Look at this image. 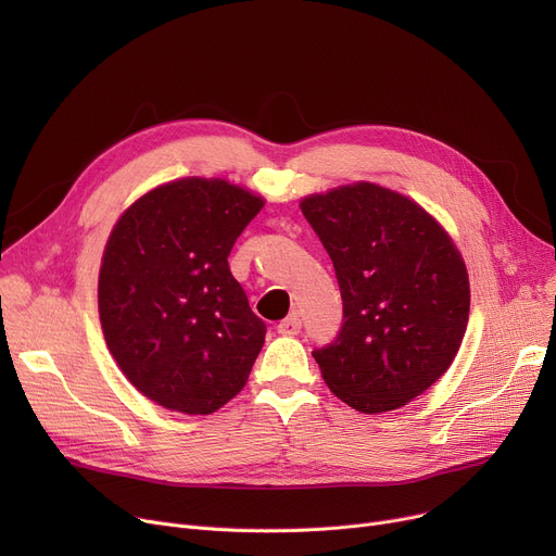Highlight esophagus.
<instances>
[{"label": "esophagus", "instance_id": "34e87169", "mask_svg": "<svg viewBox=\"0 0 556 556\" xmlns=\"http://www.w3.org/2000/svg\"><path fill=\"white\" fill-rule=\"evenodd\" d=\"M302 331V319L298 313L288 315L286 319H281V323L277 325V333L281 336H298Z\"/></svg>", "mask_w": 556, "mask_h": 556}]
</instances>
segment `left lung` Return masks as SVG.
I'll return each instance as SVG.
<instances>
[{"label": "left lung", "instance_id": "left-lung-1", "mask_svg": "<svg viewBox=\"0 0 556 556\" xmlns=\"http://www.w3.org/2000/svg\"><path fill=\"white\" fill-rule=\"evenodd\" d=\"M302 212L342 298V327L313 358L354 410H396L459 352L471 304L464 261L417 202L369 182L304 198Z\"/></svg>", "mask_w": 556, "mask_h": 556}]
</instances>
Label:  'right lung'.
Returning <instances> with one entry per match:
<instances>
[{"instance_id":"right-lung-1","label":"right lung","mask_w":556,"mask_h":556,"mask_svg":"<svg viewBox=\"0 0 556 556\" xmlns=\"http://www.w3.org/2000/svg\"><path fill=\"white\" fill-rule=\"evenodd\" d=\"M263 200L187 178L139 198L114 225L99 275L110 354L157 405L210 415L237 396L266 340L227 256Z\"/></svg>"}]
</instances>
